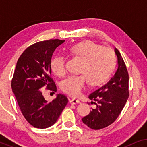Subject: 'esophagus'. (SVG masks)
<instances>
[{
  "mask_svg": "<svg viewBox=\"0 0 147 147\" xmlns=\"http://www.w3.org/2000/svg\"><path fill=\"white\" fill-rule=\"evenodd\" d=\"M69 102L70 104H79L80 101L79 100H77V99H75V98H73V99L70 100H69Z\"/></svg>",
  "mask_w": 147,
  "mask_h": 147,
  "instance_id": "esophagus-1",
  "label": "esophagus"
}]
</instances>
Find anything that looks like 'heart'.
<instances>
[{"label":"heart","mask_w":147,"mask_h":147,"mask_svg":"<svg viewBox=\"0 0 147 147\" xmlns=\"http://www.w3.org/2000/svg\"><path fill=\"white\" fill-rule=\"evenodd\" d=\"M69 51L84 60L80 70L82 74L70 76L61 84L62 91L73 97H78L82 94L88 81L92 86L104 83L110 77L115 67L114 52L92 41L76 44L69 48ZM50 67L56 76L65 75V59L63 56L57 55L52 57Z\"/></svg>","instance_id":"heart-1"}]
</instances>
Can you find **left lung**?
<instances>
[{
	"mask_svg": "<svg viewBox=\"0 0 147 147\" xmlns=\"http://www.w3.org/2000/svg\"><path fill=\"white\" fill-rule=\"evenodd\" d=\"M118 69L105 85L90 94L89 98L96 105L82 122L94 130H100L112 124L117 119L129 96L128 73L119 51L115 48ZM93 102H92V103Z\"/></svg>",
	"mask_w": 147,
	"mask_h": 147,
	"instance_id": "left-lung-1",
	"label": "left lung"
}]
</instances>
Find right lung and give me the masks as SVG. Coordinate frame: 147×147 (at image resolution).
Masks as SVG:
<instances>
[{"label":"right lung","mask_w":147,"mask_h":147,"mask_svg":"<svg viewBox=\"0 0 147 147\" xmlns=\"http://www.w3.org/2000/svg\"><path fill=\"white\" fill-rule=\"evenodd\" d=\"M64 41L50 39L34 43L17 61L12 90L23 116L35 128H46L55 124L68 102L63 94H59L51 102H47L42 94L45 86L52 92L57 91L50 61L55 49Z\"/></svg>","instance_id":"1"}]
</instances>
